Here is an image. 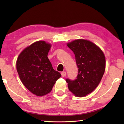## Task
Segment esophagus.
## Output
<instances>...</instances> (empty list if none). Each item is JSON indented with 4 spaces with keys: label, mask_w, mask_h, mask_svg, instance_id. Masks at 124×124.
I'll list each match as a JSON object with an SVG mask.
<instances>
[{
    "label": "esophagus",
    "mask_w": 124,
    "mask_h": 124,
    "mask_svg": "<svg viewBox=\"0 0 124 124\" xmlns=\"http://www.w3.org/2000/svg\"><path fill=\"white\" fill-rule=\"evenodd\" d=\"M66 72H61V75H62V77H66Z\"/></svg>",
    "instance_id": "esophagus-1"
}]
</instances>
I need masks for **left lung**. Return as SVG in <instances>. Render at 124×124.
<instances>
[{
  "instance_id": "obj_1",
  "label": "left lung",
  "mask_w": 124,
  "mask_h": 124,
  "mask_svg": "<svg viewBox=\"0 0 124 124\" xmlns=\"http://www.w3.org/2000/svg\"><path fill=\"white\" fill-rule=\"evenodd\" d=\"M67 45L74 52L78 68L76 79H66L68 89L77 97H84L99 85L106 69V57L102 50L88 40L75 39Z\"/></svg>"
}]
</instances>
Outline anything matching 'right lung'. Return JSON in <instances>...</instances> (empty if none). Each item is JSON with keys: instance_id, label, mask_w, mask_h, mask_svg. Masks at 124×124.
<instances>
[{"instance_id": "obj_1", "label": "right lung", "mask_w": 124, "mask_h": 124, "mask_svg": "<svg viewBox=\"0 0 124 124\" xmlns=\"http://www.w3.org/2000/svg\"><path fill=\"white\" fill-rule=\"evenodd\" d=\"M51 46L45 41H35L25 48L16 61V70L23 84L40 97L50 93L61 77L54 70L47 57Z\"/></svg>"}]
</instances>
